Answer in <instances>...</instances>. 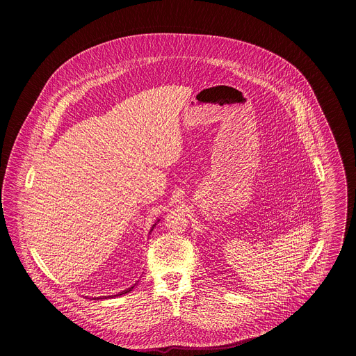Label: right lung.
I'll return each instance as SVG.
<instances>
[{
  "label": "right lung",
  "instance_id": "right-lung-1",
  "mask_svg": "<svg viewBox=\"0 0 356 356\" xmlns=\"http://www.w3.org/2000/svg\"><path fill=\"white\" fill-rule=\"evenodd\" d=\"M159 220H160V219H159ZM159 220H157V222H159ZM154 225H156V223H154ZM154 225H153V226H154ZM134 286H136V284H134L133 286H130L129 289H126V291H123V292H120V293H118V295H113V296H120V295H126V293H129V292H130V291H131V289H133ZM108 298H112V296H108ZM99 299H106V296H105V298L102 296V298H99Z\"/></svg>",
  "mask_w": 356,
  "mask_h": 356
}]
</instances>
